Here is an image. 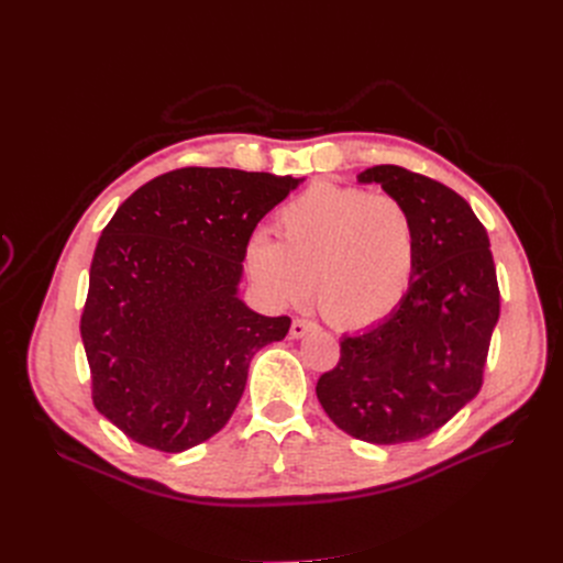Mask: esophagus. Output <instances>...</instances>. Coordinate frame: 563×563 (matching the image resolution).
Listing matches in <instances>:
<instances>
[{"label":"esophagus","mask_w":563,"mask_h":563,"mask_svg":"<svg viewBox=\"0 0 563 563\" xmlns=\"http://www.w3.org/2000/svg\"><path fill=\"white\" fill-rule=\"evenodd\" d=\"M312 329H317L314 321L294 319V321H291V329H289V335H291L294 340H299V338H303V335H306L308 331H312Z\"/></svg>","instance_id":"34e87169"}]
</instances>
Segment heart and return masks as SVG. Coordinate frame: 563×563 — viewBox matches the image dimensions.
<instances>
[{"label": "heart", "instance_id": "b5f03b06", "mask_svg": "<svg viewBox=\"0 0 563 563\" xmlns=\"http://www.w3.org/2000/svg\"><path fill=\"white\" fill-rule=\"evenodd\" d=\"M278 240L257 232L246 269L276 306H301L312 283L333 327L367 329L404 301L416 269V221L393 194L317 183L276 217Z\"/></svg>", "mask_w": 563, "mask_h": 563}]
</instances>
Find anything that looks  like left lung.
<instances>
[{"instance_id":"obj_1","label":"left lung","mask_w":563,"mask_h":563,"mask_svg":"<svg viewBox=\"0 0 563 563\" xmlns=\"http://www.w3.org/2000/svg\"><path fill=\"white\" fill-rule=\"evenodd\" d=\"M406 202L416 221V269L399 308L344 335L340 363L317 380V399L349 435L374 445L420 440L477 397L499 289L488 232L450 187L401 166L363 170Z\"/></svg>"}]
</instances>
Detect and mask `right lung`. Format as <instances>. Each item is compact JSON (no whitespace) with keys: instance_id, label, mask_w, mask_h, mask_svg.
Segmentation results:
<instances>
[{"instance_id":"add662e5","label":"right lung","mask_w":563,"mask_h":563,"mask_svg":"<svg viewBox=\"0 0 563 563\" xmlns=\"http://www.w3.org/2000/svg\"><path fill=\"white\" fill-rule=\"evenodd\" d=\"M303 177L177 168L118 207L93 253L81 342L93 404L128 438L177 454L219 433L255 353L289 317L240 297L260 219Z\"/></svg>"}]
</instances>
